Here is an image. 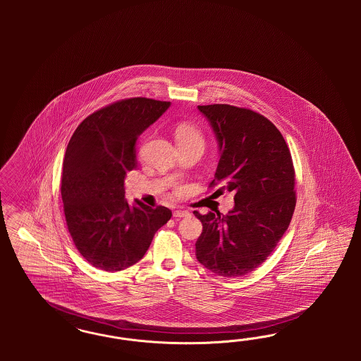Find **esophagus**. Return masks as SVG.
<instances>
[{"instance_id": "1", "label": "esophagus", "mask_w": 361, "mask_h": 361, "mask_svg": "<svg viewBox=\"0 0 361 361\" xmlns=\"http://www.w3.org/2000/svg\"><path fill=\"white\" fill-rule=\"evenodd\" d=\"M190 213L188 210H181V209H177L173 212V217L175 219H183V217H188Z\"/></svg>"}]
</instances>
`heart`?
<instances>
[{
    "instance_id": "obj_1",
    "label": "heart",
    "mask_w": 361,
    "mask_h": 361,
    "mask_svg": "<svg viewBox=\"0 0 361 361\" xmlns=\"http://www.w3.org/2000/svg\"><path fill=\"white\" fill-rule=\"evenodd\" d=\"M176 140L177 144L181 142H197L204 145V136L200 128L190 123H180L176 127Z\"/></svg>"
}]
</instances>
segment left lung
I'll use <instances>...</instances> for the list:
<instances>
[{
    "label": "left lung",
    "instance_id": "8db88e82",
    "mask_svg": "<svg viewBox=\"0 0 361 361\" xmlns=\"http://www.w3.org/2000/svg\"><path fill=\"white\" fill-rule=\"evenodd\" d=\"M217 136L219 161L209 188L224 183L234 209L195 216L202 222L198 262L225 278L254 271L274 252L295 210V169L286 140L271 121L230 104L198 106Z\"/></svg>",
    "mask_w": 361,
    "mask_h": 361
}]
</instances>
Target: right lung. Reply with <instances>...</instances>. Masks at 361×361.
<instances>
[{
    "mask_svg": "<svg viewBox=\"0 0 361 361\" xmlns=\"http://www.w3.org/2000/svg\"><path fill=\"white\" fill-rule=\"evenodd\" d=\"M171 102L121 99L88 115L73 133L61 195L78 252L94 267L121 271L140 261L172 212L124 200V178L136 168V140Z\"/></svg>",
    "mask_w": 361,
    "mask_h": 361,
    "instance_id": "add662e5",
    "label": "right lung"
}]
</instances>
